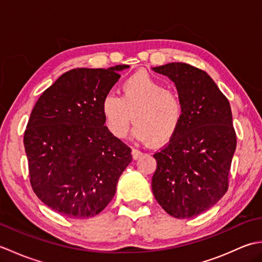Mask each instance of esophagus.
I'll use <instances>...</instances> for the list:
<instances>
[{
    "instance_id": "1",
    "label": "esophagus",
    "mask_w": 262,
    "mask_h": 262,
    "mask_svg": "<svg viewBox=\"0 0 262 262\" xmlns=\"http://www.w3.org/2000/svg\"><path fill=\"white\" fill-rule=\"evenodd\" d=\"M132 155H133V159L134 160H137V159H140L142 155H143V153L140 151V149H137V148H133L132 149Z\"/></svg>"
}]
</instances>
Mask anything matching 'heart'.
Returning <instances> with one entry per match:
<instances>
[{"instance_id":"heart-1","label":"heart","mask_w":262,"mask_h":262,"mask_svg":"<svg viewBox=\"0 0 262 262\" xmlns=\"http://www.w3.org/2000/svg\"><path fill=\"white\" fill-rule=\"evenodd\" d=\"M121 97L107 93L101 101L105 127L115 137H124L132 120L133 137L154 145L169 142L179 128L183 108L178 93L146 72H137L121 83Z\"/></svg>"}]
</instances>
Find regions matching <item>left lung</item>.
<instances>
[{
  "label": "left lung",
  "instance_id": "1",
  "mask_svg": "<svg viewBox=\"0 0 262 262\" xmlns=\"http://www.w3.org/2000/svg\"><path fill=\"white\" fill-rule=\"evenodd\" d=\"M174 82L183 116L168 145L154 154L152 190L176 219H190L219 202L229 188L236 135L229 100L205 71L186 63L153 68Z\"/></svg>",
  "mask_w": 262,
  "mask_h": 262
}]
</instances>
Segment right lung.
I'll return each mask as SVG.
<instances>
[{"instance_id":"1","label":"right lung","mask_w":262,"mask_h":262,"mask_svg":"<svg viewBox=\"0 0 262 262\" xmlns=\"http://www.w3.org/2000/svg\"><path fill=\"white\" fill-rule=\"evenodd\" d=\"M128 65L74 69L39 97L25 132L30 183L41 202L70 219L105 208L132 162V149L104 126L101 101Z\"/></svg>"}]
</instances>
